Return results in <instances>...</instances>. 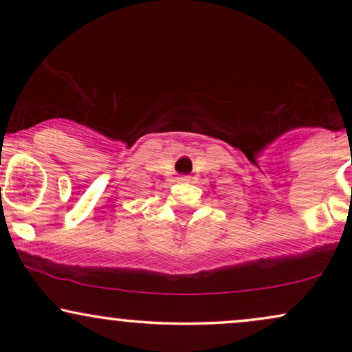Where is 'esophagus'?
Returning <instances> with one entry per match:
<instances>
[{"instance_id": "34e87169", "label": "esophagus", "mask_w": 352, "mask_h": 352, "mask_svg": "<svg viewBox=\"0 0 352 352\" xmlns=\"http://www.w3.org/2000/svg\"><path fill=\"white\" fill-rule=\"evenodd\" d=\"M179 180H180V182H188V180H190V177H188V175H182Z\"/></svg>"}]
</instances>
